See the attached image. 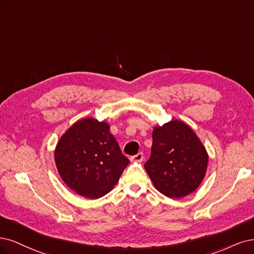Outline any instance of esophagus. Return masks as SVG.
Listing matches in <instances>:
<instances>
[{
	"label": "esophagus",
	"instance_id": "1",
	"mask_svg": "<svg viewBox=\"0 0 254 254\" xmlns=\"http://www.w3.org/2000/svg\"><path fill=\"white\" fill-rule=\"evenodd\" d=\"M130 160L132 161H137V162H141L143 160V153H138L134 156L130 157Z\"/></svg>",
	"mask_w": 254,
	"mask_h": 254
}]
</instances>
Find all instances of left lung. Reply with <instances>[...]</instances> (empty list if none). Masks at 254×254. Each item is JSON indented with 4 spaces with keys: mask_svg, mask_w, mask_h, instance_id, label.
<instances>
[{
    "mask_svg": "<svg viewBox=\"0 0 254 254\" xmlns=\"http://www.w3.org/2000/svg\"><path fill=\"white\" fill-rule=\"evenodd\" d=\"M151 156L144 163L156 189L171 198L192 193L206 174L208 154L185 122L173 120L153 130Z\"/></svg>",
    "mask_w": 254,
    "mask_h": 254,
    "instance_id": "8db88e82",
    "label": "left lung"
}]
</instances>
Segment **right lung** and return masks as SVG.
I'll use <instances>...</instances> for the list:
<instances>
[{
  "instance_id": "add662e5",
  "label": "right lung",
  "mask_w": 254,
  "mask_h": 254,
  "mask_svg": "<svg viewBox=\"0 0 254 254\" xmlns=\"http://www.w3.org/2000/svg\"><path fill=\"white\" fill-rule=\"evenodd\" d=\"M57 169L71 190L87 198L108 194L129 160L105 122L86 118L69 127L55 151Z\"/></svg>"
}]
</instances>
